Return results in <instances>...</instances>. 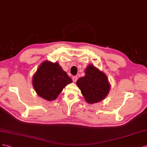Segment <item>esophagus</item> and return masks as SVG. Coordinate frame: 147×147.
Here are the masks:
<instances>
[{"mask_svg":"<svg viewBox=\"0 0 147 147\" xmlns=\"http://www.w3.org/2000/svg\"><path fill=\"white\" fill-rule=\"evenodd\" d=\"M78 76H73L72 78V79H73V81L74 82H76L77 81V80H78Z\"/></svg>","mask_w":147,"mask_h":147,"instance_id":"34e87169","label":"esophagus"}]
</instances>
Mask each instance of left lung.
<instances>
[{"mask_svg":"<svg viewBox=\"0 0 147 147\" xmlns=\"http://www.w3.org/2000/svg\"><path fill=\"white\" fill-rule=\"evenodd\" d=\"M76 85L86 101L90 104L102 101L107 97L111 88L107 75L90 64L85 69V76L78 79Z\"/></svg>","mask_w":147,"mask_h":147,"instance_id":"1","label":"left lung"}]
</instances>
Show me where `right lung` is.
<instances>
[{
	"instance_id": "right-lung-1",
	"label": "right lung",
	"mask_w": 147,
	"mask_h": 147,
	"mask_svg": "<svg viewBox=\"0 0 147 147\" xmlns=\"http://www.w3.org/2000/svg\"><path fill=\"white\" fill-rule=\"evenodd\" d=\"M72 82L58 62L48 60L42 63L32 78L37 94L47 101L55 100L66 86Z\"/></svg>"
}]
</instances>
